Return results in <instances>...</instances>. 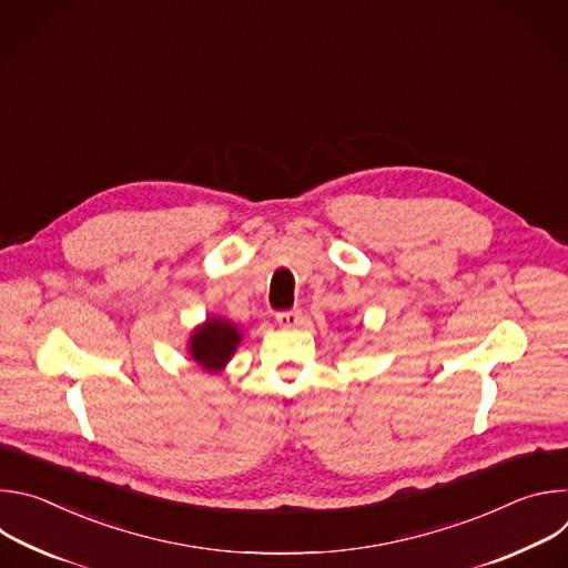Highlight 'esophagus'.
I'll use <instances>...</instances> for the list:
<instances>
[{
    "label": "esophagus",
    "mask_w": 568,
    "mask_h": 568,
    "mask_svg": "<svg viewBox=\"0 0 568 568\" xmlns=\"http://www.w3.org/2000/svg\"><path fill=\"white\" fill-rule=\"evenodd\" d=\"M301 318H303V314H301L298 307L276 314V323H278V326H283V328H294V326H298Z\"/></svg>",
    "instance_id": "obj_1"
}]
</instances>
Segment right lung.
Here are the masks:
<instances>
[{"label": "right lung", "mask_w": 568, "mask_h": 568, "mask_svg": "<svg viewBox=\"0 0 568 568\" xmlns=\"http://www.w3.org/2000/svg\"><path fill=\"white\" fill-rule=\"evenodd\" d=\"M242 342V331L224 316H206L204 323L191 331L186 342L189 357L197 368L206 373H220L226 368Z\"/></svg>", "instance_id": "1"}]
</instances>
